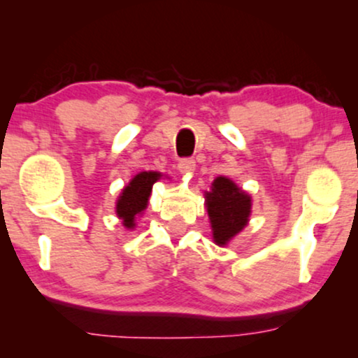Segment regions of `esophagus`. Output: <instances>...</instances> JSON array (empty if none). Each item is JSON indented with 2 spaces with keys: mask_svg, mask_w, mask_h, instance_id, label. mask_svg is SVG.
<instances>
[{
  "mask_svg": "<svg viewBox=\"0 0 358 358\" xmlns=\"http://www.w3.org/2000/svg\"><path fill=\"white\" fill-rule=\"evenodd\" d=\"M178 170H180V173H183V175L192 173V171L195 170V159H192V158H183V159H180Z\"/></svg>",
  "mask_w": 358,
  "mask_h": 358,
  "instance_id": "obj_1",
  "label": "esophagus"
}]
</instances>
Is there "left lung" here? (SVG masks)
Returning a JSON list of instances; mask_svg holds the SVG:
<instances>
[{"instance_id":"8db88e82","label":"left lung","mask_w":358,"mask_h":358,"mask_svg":"<svg viewBox=\"0 0 358 358\" xmlns=\"http://www.w3.org/2000/svg\"><path fill=\"white\" fill-rule=\"evenodd\" d=\"M207 210L210 217L213 241L225 245L248 224L250 196L232 180L219 176L213 180L212 192L207 193Z\"/></svg>"}]
</instances>
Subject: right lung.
I'll return each mask as SVG.
<instances>
[{
    "label": "right lung",
    "mask_w": 358,
    "mask_h": 358,
    "mask_svg": "<svg viewBox=\"0 0 358 358\" xmlns=\"http://www.w3.org/2000/svg\"><path fill=\"white\" fill-rule=\"evenodd\" d=\"M159 176H162V173H156V171H143V173L134 176L129 185L122 190L117 200L116 212L119 219H122L124 227H134V217L146 208L151 188H153L155 182Z\"/></svg>",
    "instance_id": "obj_1"
}]
</instances>
